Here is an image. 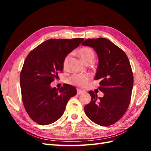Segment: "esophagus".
Masks as SVG:
<instances>
[{"label": "esophagus", "instance_id": "1", "mask_svg": "<svg viewBox=\"0 0 151 151\" xmlns=\"http://www.w3.org/2000/svg\"><path fill=\"white\" fill-rule=\"evenodd\" d=\"M83 93H84V91H82V90H81V89H77V94L78 95H81V94H82Z\"/></svg>", "mask_w": 151, "mask_h": 151}]
</instances>
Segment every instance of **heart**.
<instances>
[{
  "label": "heart",
  "mask_w": 151,
  "mask_h": 151,
  "mask_svg": "<svg viewBox=\"0 0 151 151\" xmlns=\"http://www.w3.org/2000/svg\"><path fill=\"white\" fill-rule=\"evenodd\" d=\"M78 55L81 58L83 62L88 64L93 62L95 58L93 50L89 47H82L77 51ZM70 56H67L63 60V67L65 69L68 62ZM90 81V76L88 75H73L69 79V83L73 86H78L79 88H84Z\"/></svg>",
  "instance_id": "1"
}]
</instances>
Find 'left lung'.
<instances>
[{
  "label": "left lung",
  "mask_w": 151,
  "mask_h": 151,
  "mask_svg": "<svg viewBox=\"0 0 151 151\" xmlns=\"http://www.w3.org/2000/svg\"><path fill=\"white\" fill-rule=\"evenodd\" d=\"M83 45L93 48L99 58L95 80H100L99 89L103 97L89 91L91 101L84 106L88 117L102 127L110 126L123 116L129 107L134 77L127 54L108 39L86 40Z\"/></svg>",
  "instance_id": "8db88e82"
}]
</instances>
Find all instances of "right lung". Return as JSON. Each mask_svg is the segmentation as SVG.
<instances>
[{
  "mask_svg": "<svg viewBox=\"0 0 151 151\" xmlns=\"http://www.w3.org/2000/svg\"><path fill=\"white\" fill-rule=\"evenodd\" d=\"M83 38L50 39L28 54L20 75L22 100L27 114L41 125L54 123L63 115L69 99L76 94L74 86L65 84L60 89L50 87L63 69V62Z\"/></svg>",
  "mask_w": 151,
  "mask_h": 151,
  "instance_id": "right-lung-1",
  "label": "right lung"
}]
</instances>
